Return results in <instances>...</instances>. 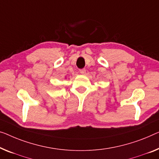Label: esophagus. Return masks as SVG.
Here are the masks:
<instances>
[{
  "instance_id": "1",
  "label": "esophagus",
  "mask_w": 159,
  "mask_h": 159,
  "mask_svg": "<svg viewBox=\"0 0 159 159\" xmlns=\"http://www.w3.org/2000/svg\"><path fill=\"white\" fill-rule=\"evenodd\" d=\"M79 71L81 74H85V73H86V69H85V68H83V69H80Z\"/></svg>"
}]
</instances>
